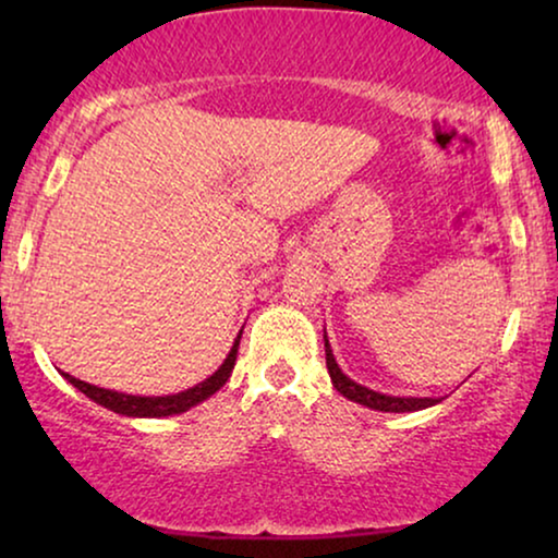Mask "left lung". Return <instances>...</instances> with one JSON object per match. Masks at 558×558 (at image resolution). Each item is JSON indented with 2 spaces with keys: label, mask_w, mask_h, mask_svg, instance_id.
I'll return each mask as SVG.
<instances>
[{
  "label": "left lung",
  "mask_w": 558,
  "mask_h": 558,
  "mask_svg": "<svg viewBox=\"0 0 558 558\" xmlns=\"http://www.w3.org/2000/svg\"><path fill=\"white\" fill-rule=\"evenodd\" d=\"M325 361H327V371H330L335 388H338L345 399L363 403V407H368V409L393 411V414H401V411H418V409L434 407V403H437V399H399V396H384L378 391H371V388H365V386H357L355 380H350L345 373L338 368V363H335L330 342H327V335H325Z\"/></svg>",
  "instance_id": "left-lung-1"
}]
</instances>
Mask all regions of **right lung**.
I'll list each match as a JSON object with an SVG mask.
<instances>
[{"instance_id": "add662e5", "label": "right lung", "mask_w": 558, "mask_h": 558, "mask_svg": "<svg viewBox=\"0 0 558 558\" xmlns=\"http://www.w3.org/2000/svg\"><path fill=\"white\" fill-rule=\"evenodd\" d=\"M239 342H241V335L239 340L233 342L231 353L223 361V365L213 373L210 378H205L203 384H197L193 388H187V391L182 393H174V396H126V393H117V391H109V388H98V386H90L86 380L81 378H73L63 373V376L71 380V384L78 388L88 396V399H94L96 403H101V407L117 411V414H126V416H170V414H182V411H187L190 407H195V403H201L208 399L218 391V388L226 386V380L231 378L233 373V365H235V355H239Z\"/></svg>"}]
</instances>
